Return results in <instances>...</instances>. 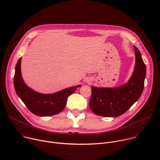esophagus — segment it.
Returning a JSON list of instances; mask_svg holds the SVG:
<instances>
[{"label": "esophagus", "mask_w": 160, "mask_h": 160, "mask_svg": "<svg viewBox=\"0 0 160 160\" xmlns=\"http://www.w3.org/2000/svg\"><path fill=\"white\" fill-rule=\"evenodd\" d=\"M87 82H88V81H87Z\"/></svg>", "instance_id": "obj_1"}]
</instances>
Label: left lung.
Segmentation results:
<instances>
[{"label": "left lung", "mask_w": 160, "mask_h": 160, "mask_svg": "<svg viewBox=\"0 0 160 160\" xmlns=\"http://www.w3.org/2000/svg\"><path fill=\"white\" fill-rule=\"evenodd\" d=\"M136 64L128 82L115 88L92 86L89 107L96 115L118 117L125 113L139 98L144 85L146 68L141 52L134 46Z\"/></svg>", "instance_id": "obj_1"}]
</instances>
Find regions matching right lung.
I'll return each instance as SVG.
<instances>
[{"instance_id": "1", "label": "right lung", "mask_w": 160, "mask_h": 160, "mask_svg": "<svg viewBox=\"0 0 160 160\" xmlns=\"http://www.w3.org/2000/svg\"><path fill=\"white\" fill-rule=\"evenodd\" d=\"M22 57L18 61L14 77V88L18 97L22 100L27 108L38 116H51L62 112L66 105L68 97L75 92L81 85L63 89L51 94L38 93L24 82L21 71Z\"/></svg>"}]
</instances>
